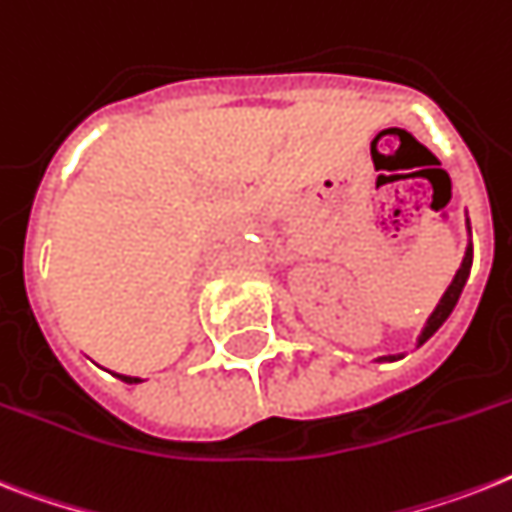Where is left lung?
<instances>
[{
    "label": "left lung",
    "mask_w": 512,
    "mask_h": 512,
    "mask_svg": "<svg viewBox=\"0 0 512 512\" xmlns=\"http://www.w3.org/2000/svg\"><path fill=\"white\" fill-rule=\"evenodd\" d=\"M471 263H473V247L468 244V249H465V257H463V263H460L458 273H455V278H452V284L450 289L444 292V297L439 299V305H436V310L431 313V318L426 321V328H423V334L421 339H418V344H423L426 339H431V336L439 331V326H442L447 318H450V313L455 310V305H458V299H460V292H463V286L465 281H468V273H471ZM392 360V357H389Z\"/></svg>",
    "instance_id": "obj_1"
}]
</instances>
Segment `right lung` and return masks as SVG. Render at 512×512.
I'll return each mask as SVG.
<instances>
[{
  "mask_svg": "<svg viewBox=\"0 0 512 512\" xmlns=\"http://www.w3.org/2000/svg\"><path fill=\"white\" fill-rule=\"evenodd\" d=\"M115 376L120 378V381H126V384H139L141 378H134V376H120V373H115Z\"/></svg>",
  "mask_w": 512,
  "mask_h": 512,
  "instance_id": "1",
  "label": "right lung"
}]
</instances>
